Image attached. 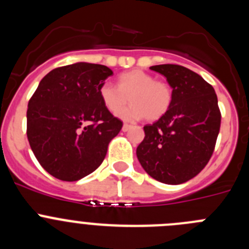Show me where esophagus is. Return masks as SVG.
I'll return each instance as SVG.
<instances>
[{"label": "esophagus", "mask_w": 249, "mask_h": 249, "mask_svg": "<svg viewBox=\"0 0 249 249\" xmlns=\"http://www.w3.org/2000/svg\"><path fill=\"white\" fill-rule=\"evenodd\" d=\"M131 124H128V123H124V124H123V127H122V131L123 132H127V131H129V129H131Z\"/></svg>", "instance_id": "1"}]
</instances>
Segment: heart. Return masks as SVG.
<instances>
[{"label":"heart","mask_w":249,"mask_h":249,"mask_svg":"<svg viewBox=\"0 0 249 249\" xmlns=\"http://www.w3.org/2000/svg\"><path fill=\"white\" fill-rule=\"evenodd\" d=\"M117 83L118 87L103 82L98 93L103 106L113 114L118 113L129 98L132 105L120 113L123 120L136 121L146 117L148 121H156L168 111L172 102V89L168 83L156 80L155 76L142 70L120 74Z\"/></svg>","instance_id":"heart-1"}]
</instances>
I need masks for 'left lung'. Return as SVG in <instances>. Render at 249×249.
Listing matches in <instances>:
<instances>
[{
  "label": "left lung",
  "instance_id": "1",
  "mask_svg": "<svg viewBox=\"0 0 249 249\" xmlns=\"http://www.w3.org/2000/svg\"><path fill=\"white\" fill-rule=\"evenodd\" d=\"M149 68L166 77L172 87V102L157 122L143 127L137 158L157 181L184 183L201 172L214 151L221 127L217 94L199 74L183 66Z\"/></svg>",
  "mask_w": 249,
  "mask_h": 249
}]
</instances>
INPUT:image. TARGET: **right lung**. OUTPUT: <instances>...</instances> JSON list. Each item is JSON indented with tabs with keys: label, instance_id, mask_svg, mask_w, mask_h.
Wrapping results in <instances>:
<instances>
[{
	"label": "right lung",
	"instance_id": "obj_1",
	"mask_svg": "<svg viewBox=\"0 0 249 249\" xmlns=\"http://www.w3.org/2000/svg\"><path fill=\"white\" fill-rule=\"evenodd\" d=\"M112 73L107 66L86 62L54 68L30 98L28 142L51 176L78 181L103 162L109 142L123 126L98 93Z\"/></svg>",
	"mask_w": 249,
	"mask_h": 249
}]
</instances>
